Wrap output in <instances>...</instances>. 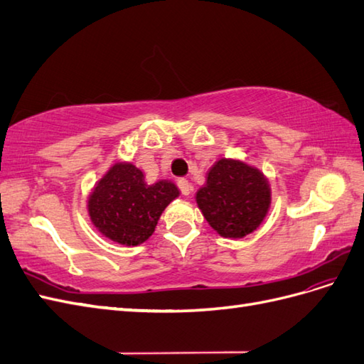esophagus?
Returning a JSON list of instances; mask_svg holds the SVG:
<instances>
[{
    "instance_id": "esophagus-1",
    "label": "esophagus",
    "mask_w": 364,
    "mask_h": 364,
    "mask_svg": "<svg viewBox=\"0 0 364 364\" xmlns=\"http://www.w3.org/2000/svg\"><path fill=\"white\" fill-rule=\"evenodd\" d=\"M178 186H179V190H181V193H182L183 196H188V194L191 193V185H190V182L186 181L185 178L178 179Z\"/></svg>"
}]
</instances>
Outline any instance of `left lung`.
Segmentation results:
<instances>
[{"label": "left lung", "instance_id": "8db88e82", "mask_svg": "<svg viewBox=\"0 0 364 364\" xmlns=\"http://www.w3.org/2000/svg\"><path fill=\"white\" fill-rule=\"evenodd\" d=\"M196 200L206 222L222 237L243 238L253 232L270 206V188L264 174L247 164L220 159L209 170L206 185Z\"/></svg>", "mask_w": 364, "mask_h": 364}]
</instances>
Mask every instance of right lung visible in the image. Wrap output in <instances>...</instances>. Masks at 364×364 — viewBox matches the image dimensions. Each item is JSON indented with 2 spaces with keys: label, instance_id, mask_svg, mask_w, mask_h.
Here are the masks:
<instances>
[{
  "label": "right lung",
  "instance_id": "obj_1",
  "mask_svg": "<svg viewBox=\"0 0 364 364\" xmlns=\"http://www.w3.org/2000/svg\"><path fill=\"white\" fill-rule=\"evenodd\" d=\"M179 196L170 181L149 185L132 164H115L94 188L87 208L94 226L109 240L136 246L153 234L167 205Z\"/></svg>",
  "mask_w": 364,
  "mask_h": 364
}]
</instances>
